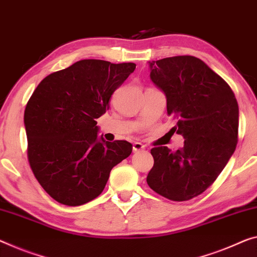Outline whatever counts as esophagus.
Returning <instances> with one entry per match:
<instances>
[{"instance_id": "34e87169", "label": "esophagus", "mask_w": 257, "mask_h": 257, "mask_svg": "<svg viewBox=\"0 0 257 257\" xmlns=\"http://www.w3.org/2000/svg\"><path fill=\"white\" fill-rule=\"evenodd\" d=\"M146 147L144 145L141 144V142H134L133 144V152L136 153V152H139V151H144Z\"/></svg>"}]
</instances>
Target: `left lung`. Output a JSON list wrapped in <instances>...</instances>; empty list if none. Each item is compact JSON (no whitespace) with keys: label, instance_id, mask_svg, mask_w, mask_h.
<instances>
[{"label":"left lung","instance_id":"1","mask_svg":"<svg viewBox=\"0 0 257 257\" xmlns=\"http://www.w3.org/2000/svg\"><path fill=\"white\" fill-rule=\"evenodd\" d=\"M149 66L185 142L176 152L162 146L152 149L147 184L169 200H191L214 183L235 151L238 102L227 82L200 58L168 57Z\"/></svg>","mask_w":257,"mask_h":257}]
</instances>
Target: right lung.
<instances>
[{"mask_svg": "<svg viewBox=\"0 0 257 257\" xmlns=\"http://www.w3.org/2000/svg\"><path fill=\"white\" fill-rule=\"evenodd\" d=\"M134 63L82 60L50 73L38 85L24 113L27 157L35 178L57 202L81 206L101 194L111 169L132 145L97 138L98 117Z\"/></svg>", "mask_w": 257, "mask_h": 257, "instance_id": "right-lung-1", "label": "right lung"}]
</instances>
